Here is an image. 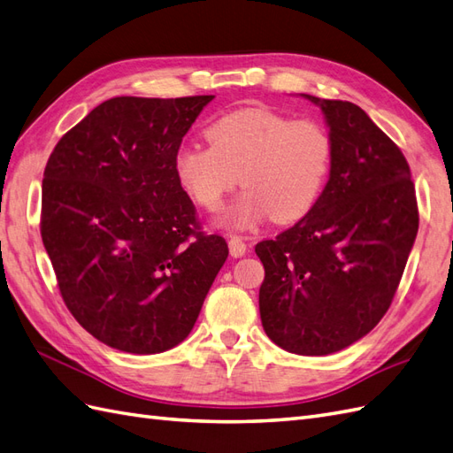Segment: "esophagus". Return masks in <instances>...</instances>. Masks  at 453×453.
<instances>
[{
  "mask_svg": "<svg viewBox=\"0 0 453 453\" xmlns=\"http://www.w3.org/2000/svg\"><path fill=\"white\" fill-rule=\"evenodd\" d=\"M227 245H229V254L234 258H239V257H242V254L247 252V242L242 241V237H239V235L231 237Z\"/></svg>",
  "mask_w": 453,
  "mask_h": 453,
  "instance_id": "1",
  "label": "esophagus"
}]
</instances>
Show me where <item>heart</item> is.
Segmentation results:
<instances>
[{
  "label": "heart",
  "instance_id": "b5f03b06",
  "mask_svg": "<svg viewBox=\"0 0 453 453\" xmlns=\"http://www.w3.org/2000/svg\"><path fill=\"white\" fill-rule=\"evenodd\" d=\"M211 147L183 145L173 172L193 203L208 212L222 206L237 181L245 189L224 214L231 229L270 218L296 222L316 206L333 170L334 143L318 120H295L264 107L239 109L206 127Z\"/></svg>",
  "mask_w": 453,
  "mask_h": 453
}]
</instances>
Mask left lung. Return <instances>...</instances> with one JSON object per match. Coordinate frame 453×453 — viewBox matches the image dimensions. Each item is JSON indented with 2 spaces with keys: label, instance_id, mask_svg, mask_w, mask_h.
<instances>
[{
  "label": "left lung",
  "instance_id": "left-lung-1",
  "mask_svg": "<svg viewBox=\"0 0 453 453\" xmlns=\"http://www.w3.org/2000/svg\"><path fill=\"white\" fill-rule=\"evenodd\" d=\"M321 107L334 143L319 201L254 250L264 264L260 318L283 350L327 356L387 314L419 229L415 185L398 145L350 101Z\"/></svg>",
  "mask_w": 453,
  "mask_h": 453
}]
</instances>
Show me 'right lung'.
<instances>
[{
	"label": "right lung",
	"mask_w": 453,
	"mask_h": 453,
	"mask_svg": "<svg viewBox=\"0 0 453 453\" xmlns=\"http://www.w3.org/2000/svg\"><path fill=\"white\" fill-rule=\"evenodd\" d=\"M214 96L112 97L68 130L42 183L40 231L74 319L111 348L158 354L191 333L227 258L173 158Z\"/></svg>",
	"instance_id": "add662e5"
}]
</instances>
